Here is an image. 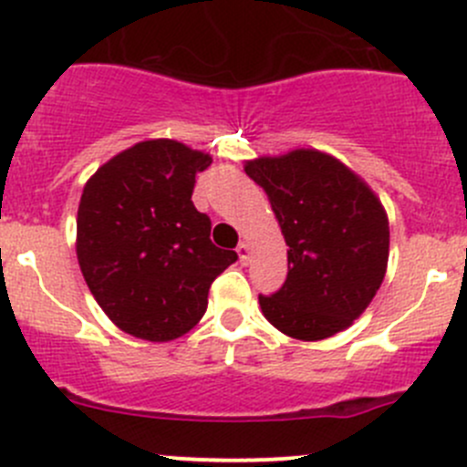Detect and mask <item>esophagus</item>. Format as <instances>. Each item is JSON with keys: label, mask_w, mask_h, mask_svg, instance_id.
<instances>
[{"label": "esophagus", "mask_w": 467, "mask_h": 467, "mask_svg": "<svg viewBox=\"0 0 467 467\" xmlns=\"http://www.w3.org/2000/svg\"><path fill=\"white\" fill-rule=\"evenodd\" d=\"M237 253H239V262L242 264L251 262V246H248V242H239Z\"/></svg>", "instance_id": "esophagus-1"}]
</instances>
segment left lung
Listing matches in <instances>:
<instances>
[{
    "label": "left lung",
    "mask_w": 467,
    "mask_h": 467,
    "mask_svg": "<svg viewBox=\"0 0 467 467\" xmlns=\"http://www.w3.org/2000/svg\"><path fill=\"white\" fill-rule=\"evenodd\" d=\"M246 173L268 194L289 246L285 285L260 296L264 317L303 341L346 329L378 294L389 262L378 196L321 150L253 160Z\"/></svg>",
    "instance_id": "left-lung-1"
}]
</instances>
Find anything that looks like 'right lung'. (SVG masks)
Wrapping results in <instances>:
<instances>
[{"mask_svg": "<svg viewBox=\"0 0 467 467\" xmlns=\"http://www.w3.org/2000/svg\"><path fill=\"white\" fill-rule=\"evenodd\" d=\"M210 155L173 140L130 146L83 187L77 255L99 307L124 332L171 341L203 318L207 291L237 253L216 248L192 203Z\"/></svg>", "mask_w": 467, "mask_h": 467, "instance_id": "right-lung-1", "label": "right lung"}]
</instances>
